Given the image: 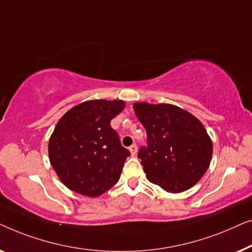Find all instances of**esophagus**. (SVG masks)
I'll return each instance as SVG.
<instances>
[{"mask_svg":"<svg viewBox=\"0 0 252 252\" xmlns=\"http://www.w3.org/2000/svg\"><path fill=\"white\" fill-rule=\"evenodd\" d=\"M129 151H130V153H131V155H132V157H134V155L137 154V145H131V146L129 147Z\"/></svg>","mask_w":252,"mask_h":252,"instance_id":"esophagus-1","label":"esophagus"}]
</instances>
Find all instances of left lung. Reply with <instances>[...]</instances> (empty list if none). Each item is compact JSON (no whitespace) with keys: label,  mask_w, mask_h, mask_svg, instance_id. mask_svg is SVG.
<instances>
[{"label":"left lung","mask_w":252,"mask_h":252,"mask_svg":"<svg viewBox=\"0 0 252 252\" xmlns=\"http://www.w3.org/2000/svg\"><path fill=\"white\" fill-rule=\"evenodd\" d=\"M133 109L147 133V148L138 153L146 178L173 194L200 182L214 150L200 120L171 104L134 102Z\"/></svg>","instance_id":"obj_1"}]
</instances>
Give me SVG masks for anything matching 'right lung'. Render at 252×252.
Listing matches in <instances>:
<instances>
[{
    "label": "right lung",
    "instance_id": "obj_1",
    "mask_svg": "<svg viewBox=\"0 0 252 252\" xmlns=\"http://www.w3.org/2000/svg\"><path fill=\"white\" fill-rule=\"evenodd\" d=\"M125 107L123 100H87L57 123L49 139V160L67 189L97 197L119 182L130 152L122 147L111 121Z\"/></svg>",
    "mask_w": 252,
    "mask_h": 252
}]
</instances>
